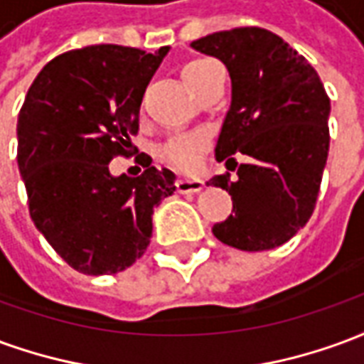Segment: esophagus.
I'll list each match as a JSON object with an SVG mask.
<instances>
[{
    "instance_id": "1",
    "label": "esophagus",
    "mask_w": 364,
    "mask_h": 364,
    "mask_svg": "<svg viewBox=\"0 0 364 364\" xmlns=\"http://www.w3.org/2000/svg\"><path fill=\"white\" fill-rule=\"evenodd\" d=\"M175 187H177L179 193H198L205 187V183L200 181V179H179Z\"/></svg>"
}]
</instances>
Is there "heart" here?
<instances>
[{"label": "heart", "mask_w": 364, "mask_h": 364, "mask_svg": "<svg viewBox=\"0 0 364 364\" xmlns=\"http://www.w3.org/2000/svg\"><path fill=\"white\" fill-rule=\"evenodd\" d=\"M216 66L218 64L214 60H191V62H187L183 66V80H185V83L189 85L191 90L195 91L203 83L206 75L210 74V70ZM206 148H208V134L203 132V130H195V132H183V134L171 136L164 144L161 156L177 171L193 173L200 166Z\"/></svg>", "instance_id": "heart-1"}]
</instances>
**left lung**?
Segmentation results:
<instances>
[{"label": "left lung", "mask_w": 364, "mask_h": 364, "mask_svg": "<svg viewBox=\"0 0 364 364\" xmlns=\"http://www.w3.org/2000/svg\"><path fill=\"white\" fill-rule=\"evenodd\" d=\"M191 46L222 60L232 77L214 151L236 177L226 171L208 183L228 193L234 210L214 224V236L244 252L273 250L316 208L329 151L328 93L312 64L267 28L220 31ZM234 153L248 161L237 166Z\"/></svg>", "instance_id": "1"}]
</instances>
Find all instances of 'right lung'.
I'll use <instances>...</instances> for the list:
<instances>
[{"mask_svg": "<svg viewBox=\"0 0 364 364\" xmlns=\"http://www.w3.org/2000/svg\"><path fill=\"white\" fill-rule=\"evenodd\" d=\"M93 44L50 60L28 87L17 120V164L28 214L62 259L83 274H114L150 244L151 213L175 175L148 154L138 178H112V159L138 153L132 136L144 91L167 54Z\"/></svg>", "mask_w": 364, "mask_h": 364, "instance_id": "right-lung-1", "label": "right lung"}]
</instances>
